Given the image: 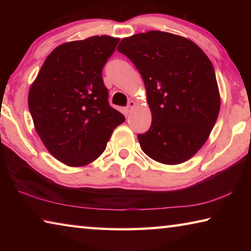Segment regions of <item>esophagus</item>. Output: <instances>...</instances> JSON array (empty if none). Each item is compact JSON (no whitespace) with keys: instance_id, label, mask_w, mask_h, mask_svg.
<instances>
[{"instance_id":"34e87169","label":"esophagus","mask_w":251,"mask_h":251,"mask_svg":"<svg viewBox=\"0 0 251 251\" xmlns=\"http://www.w3.org/2000/svg\"><path fill=\"white\" fill-rule=\"evenodd\" d=\"M135 107V101H133V100H130L129 101V103H128V105H127L126 106V107H125V113L126 114H129L130 112H131V109H133Z\"/></svg>"}]
</instances>
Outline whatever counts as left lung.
Masks as SVG:
<instances>
[{"label":"left lung","mask_w":251,"mask_h":251,"mask_svg":"<svg viewBox=\"0 0 251 251\" xmlns=\"http://www.w3.org/2000/svg\"><path fill=\"white\" fill-rule=\"evenodd\" d=\"M118 52L139 71L151 125L138 142L158 163L177 165L196 154L209 137L220 109L214 66L193 41L150 31L121 41Z\"/></svg>","instance_id":"8db88e82"}]
</instances>
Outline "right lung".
Instances as JSON below:
<instances>
[{"label":"right lung","mask_w":251,"mask_h":251,"mask_svg":"<svg viewBox=\"0 0 251 251\" xmlns=\"http://www.w3.org/2000/svg\"><path fill=\"white\" fill-rule=\"evenodd\" d=\"M120 39L92 36L52 50L28 92L36 133L50 154L71 167L91 164L125 121L108 104L101 71Z\"/></svg>","instance_id":"obj_1"}]
</instances>
